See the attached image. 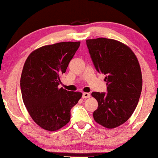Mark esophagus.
Here are the masks:
<instances>
[{"label": "esophagus", "instance_id": "1", "mask_svg": "<svg viewBox=\"0 0 158 158\" xmlns=\"http://www.w3.org/2000/svg\"><path fill=\"white\" fill-rule=\"evenodd\" d=\"M90 97V93H87V92H84V93H83L82 94V98H89Z\"/></svg>", "mask_w": 158, "mask_h": 158}]
</instances>
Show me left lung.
Here are the masks:
<instances>
[{"label":"left lung","mask_w":158,"mask_h":158,"mask_svg":"<svg viewBox=\"0 0 158 158\" xmlns=\"http://www.w3.org/2000/svg\"><path fill=\"white\" fill-rule=\"evenodd\" d=\"M98 72L105 75L107 93L93 92L98 102L94 119L107 128L125 123L134 113L142 90V74L137 57L129 47L113 39L86 40Z\"/></svg>","instance_id":"1"}]
</instances>
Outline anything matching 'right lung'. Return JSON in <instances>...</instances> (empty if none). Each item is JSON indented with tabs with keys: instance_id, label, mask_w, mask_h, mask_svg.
<instances>
[{
	"instance_id": "obj_1",
	"label": "right lung",
	"mask_w": 158,
	"mask_h": 158,
	"mask_svg": "<svg viewBox=\"0 0 158 158\" xmlns=\"http://www.w3.org/2000/svg\"><path fill=\"white\" fill-rule=\"evenodd\" d=\"M81 42H60L31 52L21 77L22 99L34 122L55 131L71 119V109L82 97L81 92L59 88L60 77L66 72Z\"/></svg>"
}]
</instances>
